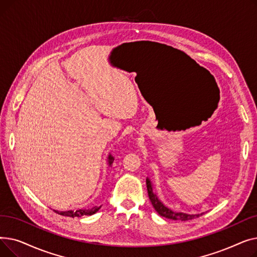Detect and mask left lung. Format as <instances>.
Returning a JSON list of instances; mask_svg holds the SVG:
<instances>
[{
    "label": "left lung",
    "mask_w": 257,
    "mask_h": 257,
    "mask_svg": "<svg viewBox=\"0 0 257 257\" xmlns=\"http://www.w3.org/2000/svg\"><path fill=\"white\" fill-rule=\"evenodd\" d=\"M147 182V190H148V195H149V199L151 201V203L153 205V207L155 208V210L158 212V214H160L161 217H165L171 220H175V221H188V220H193L195 218L200 217V215L203 214L202 213H198V214H188V213H184V212H177L174 211L171 208L167 207L163 202H161L158 197L156 196V194L153 193V184L151 182V180L147 177L146 179Z\"/></svg>",
    "instance_id": "left-lung-1"
}]
</instances>
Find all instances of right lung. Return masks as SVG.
I'll return each instance as SVG.
<instances>
[{
	"label": "right lung",
	"instance_id": "1",
	"mask_svg": "<svg viewBox=\"0 0 257 257\" xmlns=\"http://www.w3.org/2000/svg\"><path fill=\"white\" fill-rule=\"evenodd\" d=\"M114 158L111 156V154L108 155V166H111V164L113 163ZM102 206V205H101ZM101 206H94L92 208L89 209H78V210H67V211H58V210H54L55 212H57L58 214L61 215H65V217H71V218H75V217H83V215H91L93 213H96Z\"/></svg>",
	"mask_w": 257,
	"mask_h": 257
}]
</instances>
